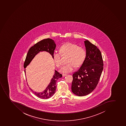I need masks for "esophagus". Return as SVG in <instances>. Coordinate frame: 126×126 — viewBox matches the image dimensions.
<instances>
[{
    "instance_id": "esophagus-1",
    "label": "esophagus",
    "mask_w": 126,
    "mask_h": 126,
    "mask_svg": "<svg viewBox=\"0 0 126 126\" xmlns=\"http://www.w3.org/2000/svg\"><path fill=\"white\" fill-rule=\"evenodd\" d=\"M66 75H67V74H63V77L66 76Z\"/></svg>"
}]
</instances>
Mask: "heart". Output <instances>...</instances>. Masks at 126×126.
<instances>
[{"instance_id": "1", "label": "heart", "mask_w": 126, "mask_h": 126, "mask_svg": "<svg viewBox=\"0 0 126 126\" xmlns=\"http://www.w3.org/2000/svg\"><path fill=\"white\" fill-rule=\"evenodd\" d=\"M61 55L67 56V64L60 70L62 73H69L72 71L75 67H79L83 64L86 56V50L82 47L78 46L73 43H68L60 47L59 53L55 52L53 54V60L56 66L60 67L62 65Z\"/></svg>"}]
</instances>
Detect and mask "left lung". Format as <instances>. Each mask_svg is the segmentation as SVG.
<instances>
[{"label": "left lung", "instance_id": "obj_1", "mask_svg": "<svg viewBox=\"0 0 126 126\" xmlns=\"http://www.w3.org/2000/svg\"><path fill=\"white\" fill-rule=\"evenodd\" d=\"M85 60L81 67L73 75L72 91L79 96L88 94L97 86L103 69V63L99 49L86 40Z\"/></svg>", "mask_w": 126, "mask_h": 126}]
</instances>
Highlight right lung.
Returning <instances> with one entry per match:
<instances>
[{
	"instance_id": "1",
	"label": "right lung",
	"mask_w": 126,
	"mask_h": 126,
	"mask_svg": "<svg viewBox=\"0 0 126 126\" xmlns=\"http://www.w3.org/2000/svg\"><path fill=\"white\" fill-rule=\"evenodd\" d=\"M56 47V44L54 41L50 38H47L38 42L29 49L24 63V68H26L34 57L40 51H45L48 52L53 58V54ZM24 71L26 73L25 70ZM62 77V75L60 74V73L55 70L54 74L51 79V82L43 91L41 93H36L33 91L30 88L34 94L38 98L45 99H48L54 94L56 92L57 80Z\"/></svg>"
}]
</instances>
